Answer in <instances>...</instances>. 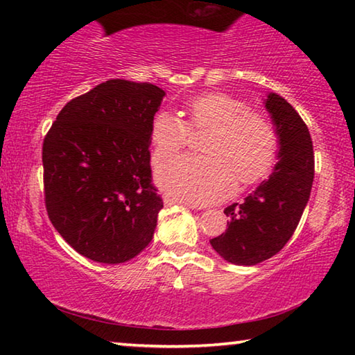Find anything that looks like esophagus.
Masks as SVG:
<instances>
[{"label":"esophagus","mask_w":355,"mask_h":355,"mask_svg":"<svg viewBox=\"0 0 355 355\" xmlns=\"http://www.w3.org/2000/svg\"><path fill=\"white\" fill-rule=\"evenodd\" d=\"M164 205L171 207V205H184V207H189V208H197V205L194 203H188V202H183V200H178L175 197H171V196H164Z\"/></svg>","instance_id":"obj_1"}]
</instances>
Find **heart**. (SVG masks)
I'll return each mask as SVG.
<instances>
[{
  "instance_id": "obj_1",
  "label": "heart",
  "mask_w": 355,
  "mask_h": 355,
  "mask_svg": "<svg viewBox=\"0 0 355 355\" xmlns=\"http://www.w3.org/2000/svg\"><path fill=\"white\" fill-rule=\"evenodd\" d=\"M186 123L171 112L156 114L150 125L153 163L171 158L188 141V130L209 128L200 148L207 155H182L156 171V182L188 203H213L230 194L236 177L254 183L271 169L277 133L264 114L248 110L238 97L207 92L184 106Z\"/></svg>"
}]
</instances>
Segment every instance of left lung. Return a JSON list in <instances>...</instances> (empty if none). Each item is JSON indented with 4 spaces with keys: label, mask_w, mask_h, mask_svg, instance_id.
I'll use <instances>...</instances> for the list:
<instances>
[{
    "label": "left lung",
    "mask_w": 355,
    "mask_h": 355,
    "mask_svg": "<svg viewBox=\"0 0 355 355\" xmlns=\"http://www.w3.org/2000/svg\"><path fill=\"white\" fill-rule=\"evenodd\" d=\"M264 107L277 133V164L243 203L224 209L227 230L209 241L225 261L238 266H254L282 250L296 230L313 184V146L307 125L277 94L266 95Z\"/></svg>",
    "instance_id": "1"
}]
</instances>
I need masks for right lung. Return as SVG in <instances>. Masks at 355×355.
Instances as JSON below:
<instances>
[{
	"mask_svg": "<svg viewBox=\"0 0 355 355\" xmlns=\"http://www.w3.org/2000/svg\"><path fill=\"white\" fill-rule=\"evenodd\" d=\"M166 92L110 80L69 101L42 148L51 224L97 263L135 258L152 241L163 199L150 169V125Z\"/></svg>",
	"mask_w": 355,
	"mask_h": 355,
	"instance_id": "right-lung-1",
	"label": "right lung"
}]
</instances>
